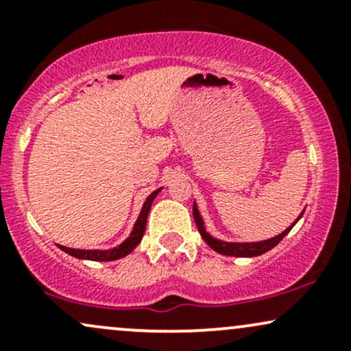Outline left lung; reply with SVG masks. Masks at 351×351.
<instances>
[{"instance_id":"left-lung-1","label":"left lung","mask_w":351,"mask_h":351,"mask_svg":"<svg viewBox=\"0 0 351 351\" xmlns=\"http://www.w3.org/2000/svg\"><path fill=\"white\" fill-rule=\"evenodd\" d=\"M302 215H304V211L300 213V216L297 217V221L300 219ZM193 217H195V223H196V226H198L201 237H203L204 243H206L209 247L215 249L216 252L223 254V256H236V257H254V256H261V254L271 251L272 247H276V245L289 234V231H291V229L295 226V223H297L295 221L291 228L285 229V231L280 232L279 236L271 237V239H265V241H259V243H226V241L216 239V237H213L209 232H206V228H204V223H203V217H201V215H199L196 203H193Z\"/></svg>"}]
</instances>
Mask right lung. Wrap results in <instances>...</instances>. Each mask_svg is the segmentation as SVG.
<instances>
[{
	"label": "right lung",
	"instance_id": "right-lung-1",
	"mask_svg": "<svg viewBox=\"0 0 351 351\" xmlns=\"http://www.w3.org/2000/svg\"><path fill=\"white\" fill-rule=\"evenodd\" d=\"M160 191H162V188H158L156 191H153L152 195L148 196L147 201L143 203V208H142V211H140L138 219H136V223H135L134 229H132L130 236H128L122 244L117 245V247L107 249V251H99V249H72V247H66V245H59V249H62L64 252H67L72 257H77V259L102 261V263L122 259V257L128 256V254H130L136 247V245H138L140 241H142L145 228H147V217H148V213H150L152 203Z\"/></svg>",
	"mask_w": 351,
	"mask_h": 351
}]
</instances>
